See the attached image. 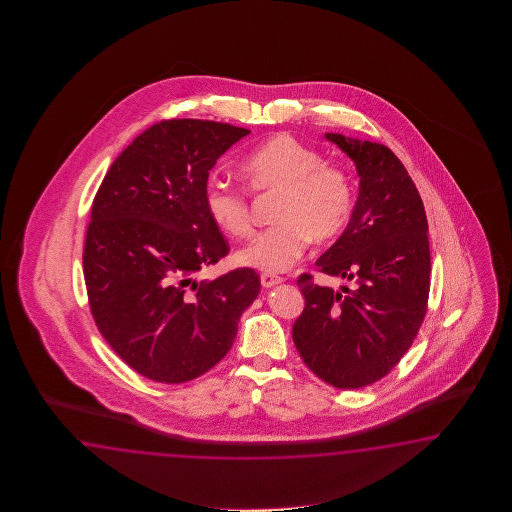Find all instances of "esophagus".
<instances>
[{
    "mask_svg": "<svg viewBox=\"0 0 512 512\" xmlns=\"http://www.w3.org/2000/svg\"><path fill=\"white\" fill-rule=\"evenodd\" d=\"M282 282V276H276V274H269V272H263V274H261V285H263V287H274V285H278V283Z\"/></svg>",
    "mask_w": 512,
    "mask_h": 512,
    "instance_id": "34e87169",
    "label": "esophagus"
}]
</instances>
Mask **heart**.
Returning <instances> with one entry per match:
<instances>
[{
	"label": "heart",
	"instance_id": "1",
	"mask_svg": "<svg viewBox=\"0 0 512 512\" xmlns=\"http://www.w3.org/2000/svg\"><path fill=\"white\" fill-rule=\"evenodd\" d=\"M240 170L252 192H280L274 208L278 223L238 252L241 265L269 274L287 271L302 258L309 241L335 240L348 227L355 205L348 172L324 164L322 153L291 135L261 142L243 157ZM203 203L223 234L236 240L251 234V196L245 188L208 179Z\"/></svg>",
	"mask_w": 512,
	"mask_h": 512
}]
</instances>
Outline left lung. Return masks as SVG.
<instances>
[{
  "label": "left lung",
  "instance_id": "obj_1",
  "mask_svg": "<svg viewBox=\"0 0 512 512\" xmlns=\"http://www.w3.org/2000/svg\"><path fill=\"white\" fill-rule=\"evenodd\" d=\"M357 164L359 199L348 229L316 271L348 280L340 291L298 276L302 315L294 346L322 381L357 390L386 377L414 344L428 311L430 243L425 205L399 157L384 144L327 133Z\"/></svg>",
  "mask_w": 512,
  "mask_h": 512
}]
</instances>
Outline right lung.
Returning <instances> with one entry per match:
<instances>
[{
    "label": "right lung",
    "mask_w": 512,
    "mask_h": 512,
    "mask_svg": "<svg viewBox=\"0 0 512 512\" xmlns=\"http://www.w3.org/2000/svg\"><path fill=\"white\" fill-rule=\"evenodd\" d=\"M247 133L214 120H161L98 186L82 254L87 302L100 335L146 379L181 384L214 368L260 294L249 267L196 280L230 251L205 210L208 174Z\"/></svg>",
    "instance_id": "right-lung-1"
}]
</instances>
